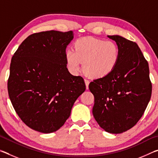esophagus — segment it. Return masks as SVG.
Wrapping results in <instances>:
<instances>
[{"instance_id": "1", "label": "esophagus", "mask_w": 158, "mask_h": 158, "mask_svg": "<svg viewBox=\"0 0 158 158\" xmlns=\"http://www.w3.org/2000/svg\"><path fill=\"white\" fill-rule=\"evenodd\" d=\"M85 84V87H86V89H89V81L88 79H84Z\"/></svg>"}]
</instances>
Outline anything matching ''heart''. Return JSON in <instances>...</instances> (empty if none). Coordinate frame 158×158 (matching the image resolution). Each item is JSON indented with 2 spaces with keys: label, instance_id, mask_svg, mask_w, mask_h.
Here are the masks:
<instances>
[{
  "label": "heart",
  "instance_id": "heart-1",
  "mask_svg": "<svg viewBox=\"0 0 158 158\" xmlns=\"http://www.w3.org/2000/svg\"><path fill=\"white\" fill-rule=\"evenodd\" d=\"M65 56L72 73H78L83 62V69L88 77L100 79L114 71L120 59V49L114 42L87 37L77 40L74 49H67Z\"/></svg>",
  "mask_w": 158,
  "mask_h": 158
}]
</instances>
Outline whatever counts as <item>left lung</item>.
<instances>
[{
	"label": "left lung",
	"instance_id": "8db88e82",
	"mask_svg": "<svg viewBox=\"0 0 158 158\" xmlns=\"http://www.w3.org/2000/svg\"><path fill=\"white\" fill-rule=\"evenodd\" d=\"M118 45L120 59L108 76L93 80V114L106 132L123 133L143 116L152 93L148 63L136 42L119 35H108Z\"/></svg>",
	"mask_w": 158,
	"mask_h": 158
}]
</instances>
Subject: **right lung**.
<instances>
[{"mask_svg": "<svg viewBox=\"0 0 158 158\" xmlns=\"http://www.w3.org/2000/svg\"><path fill=\"white\" fill-rule=\"evenodd\" d=\"M73 32L48 31L23 41L12 58L7 90L15 111L31 129L56 132L85 90L81 76L67 68L65 52Z\"/></svg>", "mask_w": 158, "mask_h": 158, "instance_id": "1", "label": "right lung"}]
</instances>
